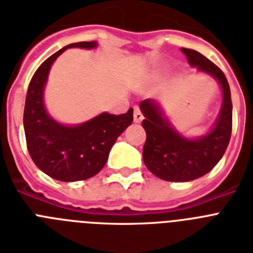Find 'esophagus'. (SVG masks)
Returning a JSON list of instances; mask_svg holds the SVG:
<instances>
[{
	"label": "esophagus",
	"mask_w": 253,
	"mask_h": 253,
	"mask_svg": "<svg viewBox=\"0 0 253 253\" xmlns=\"http://www.w3.org/2000/svg\"><path fill=\"white\" fill-rule=\"evenodd\" d=\"M143 114H141L140 109L139 108H135V110H133V122L135 123H140L141 121H143Z\"/></svg>",
	"instance_id": "34e87169"
}]
</instances>
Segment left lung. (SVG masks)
I'll return each instance as SVG.
<instances>
[{
    "mask_svg": "<svg viewBox=\"0 0 253 253\" xmlns=\"http://www.w3.org/2000/svg\"><path fill=\"white\" fill-rule=\"evenodd\" d=\"M182 52L190 66L218 82L222 104L212 128L203 136L191 139L174 128L164 116L160 102L152 98L140 102L144 116L141 125L147 132L143 160L152 174L168 182H190L209 173L226 152L233 126L231 93L225 74L194 49L182 48Z\"/></svg>",
    "mask_w": 253,
    "mask_h": 253,
    "instance_id": "8db88e82",
    "label": "left lung"
}]
</instances>
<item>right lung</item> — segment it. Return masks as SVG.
Listing matches in <instances>:
<instances>
[{"mask_svg": "<svg viewBox=\"0 0 253 253\" xmlns=\"http://www.w3.org/2000/svg\"><path fill=\"white\" fill-rule=\"evenodd\" d=\"M97 41L66 45L41 63L31 79L24 105L27 148L35 165L61 182H77L96 175L105 166L117 137L132 123V108L114 116L104 112L87 122L69 126L49 116L44 89L53 62L69 48L93 49Z\"/></svg>", "mask_w": 253, "mask_h": 253, "instance_id": "right-lung-1", "label": "right lung"}]
</instances>
